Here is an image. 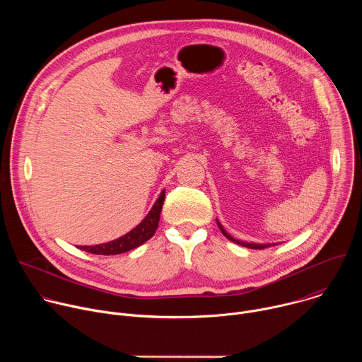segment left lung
Instances as JSON below:
<instances>
[{"mask_svg": "<svg viewBox=\"0 0 362 362\" xmlns=\"http://www.w3.org/2000/svg\"><path fill=\"white\" fill-rule=\"evenodd\" d=\"M216 222H218V226H219V229H221V232L230 240V242H233V243H238V245H240V246H245V247H250V249H265V247H268V246H272V245H276V243H255V242H243V240H239V239H235L233 236H230L225 229H223V226L221 225V222L216 219Z\"/></svg>", "mask_w": 362, "mask_h": 362, "instance_id": "obj_1", "label": "left lung"}]
</instances>
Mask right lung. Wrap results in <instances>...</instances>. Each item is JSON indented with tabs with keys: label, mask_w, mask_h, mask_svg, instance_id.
<instances>
[{
	"label": "right lung",
	"mask_w": 362,
	"mask_h": 362,
	"mask_svg": "<svg viewBox=\"0 0 362 362\" xmlns=\"http://www.w3.org/2000/svg\"><path fill=\"white\" fill-rule=\"evenodd\" d=\"M163 202H165V190H162L159 199L156 200V203L153 204V208L146 215V218L129 233L120 236L119 239L110 240L107 243L81 246L80 249L86 250L88 253H94V255H119V253L129 252V250L143 245L154 235V232H156V229H158L160 212L163 208Z\"/></svg>",
	"instance_id": "right-lung-1"
}]
</instances>
